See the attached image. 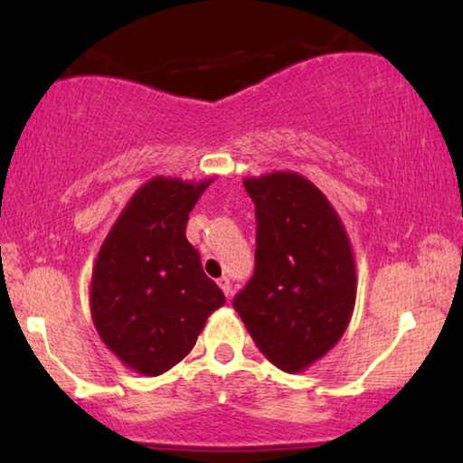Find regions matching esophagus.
Returning a JSON list of instances; mask_svg holds the SVG:
<instances>
[{
	"instance_id": "obj_1",
	"label": "esophagus",
	"mask_w": 463,
	"mask_h": 463,
	"mask_svg": "<svg viewBox=\"0 0 463 463\" xmlns=\"http://www.w3.org/2000/svg\"><path fill=\"white\" fill-rule=\"evenodd\" d=\"M217 282H219L221 290H223V293H225V297H232V282H230V278L223 276V278H219Z\"/></svg>"
}]
</instances>
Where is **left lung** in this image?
<instances>
[{
	"instance_id": "obj_1",
	"label": "left lung",
	"mask_w": 463,
	"mask_h": 463,
	"mask_svg": "<svg viewBox=\"0 0 463 463\" xmlns=\"http://www.w3.org/2000/svg\"><path fill=\"white\" fill-rule=\"evenodd\" d=\"M255 202V274L233 307L263 356L301 373L337 345L356 306V261L344 221L295 170L246 176Z\"/></svg>"
}]
</instances>
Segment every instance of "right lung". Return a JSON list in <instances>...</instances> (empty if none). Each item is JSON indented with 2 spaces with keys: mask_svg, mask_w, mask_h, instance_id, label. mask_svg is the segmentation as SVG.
Instances as JSON below:
<instances>
[{
  "mask_svg": "<svg viewBox=\"0 0 463 463\" xmlns=\"http://www.w3.org/2000/svg\"><path fill=\"white\" fill-rule=\"evenodd\" d=\"M211 183L162 175L143 183L94 261V328L113 356L145 377L181 363L208 316L225 303L185 238L189 213Z\"/></svg>",
  "mask_w": 463,
  "mask_h": 463,
  "instance_id": "1",
  "label": "right lung"
}]
</instances>
